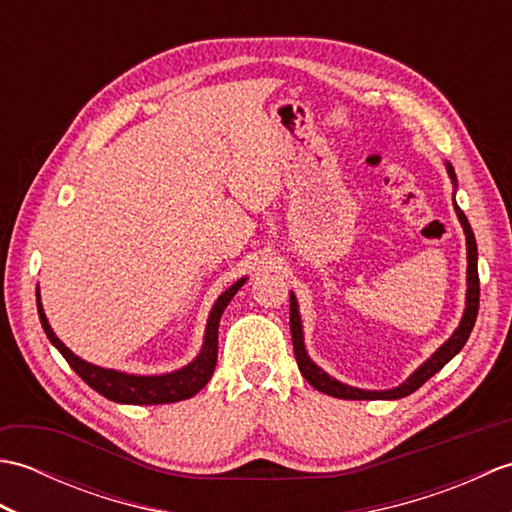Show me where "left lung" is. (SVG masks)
Returning a JSON list of instances; mask_svg holds the SVG:
<instances>
[{"label":"left lung","mask_w":512,"mask_h":512,"mask_svg":"<svg viewBox=\"0 0 512 512\" xmlns=\"http://www.w3.org/2000/svg\"><path fill=\"white\" fill-rule=\"evenodd\" d=\"M447 171H449L451 180L455 182V171H453L449 162H447ZM455 211H458V217H460L462 228L466 233V250H469V292H466L464 317H462L460 328L455 330L451 339L444 343L440 350L429 358L427 363H424L420 369H416V374H411L407 378V383H402L400 387L389 389V391H363V389H356V387H347V385L339 383V380L330 378L328 374L323 372V369L314 365L306 354V347H303V334H301V319H299V312H297V301H295V297L290 295L292 350H295L299 372L303 374V378H306L314 389H319L328 396L345 398V400H394V398H402V396L413 394V391H416L418 387H422L433 374L440 372V369L462 350L466 339L471 336V330H473L475 319H477V308H480V275H477V246H475V235L471 231V224H469V220H466V215L462 213L458 204H455Z\"/></svg>","instance_id":"1"}]
</instances>
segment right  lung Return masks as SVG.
I'll list each match as a JSON object with an SVG mask.
<instances>
[{
	"instance_id": "obj_1",
	"label": "right lung",
	"mask_w": 512,
	"mask_h": 512,
	"mask_svg": "<svg viewBox=\"0 0 512 512\" xmlns=\"http://www.w3.org/2000/svg\"><path fill=\"white\" fill-rule=\"evenodd\" d=\"M242 284L244 279H239L237 284H233L224 292V295H220V299L215 301L209 323H206V336H204V347L200 356L195 358L191 365L165 376H129L123 372H114V369H103V367L81 361L79 356H74L68 347L54 336L52 328L48 325L46 314H43V308H41L39 290H37V310H39L43 332L48 334L50 343L57 347L65 361H68V365L94 391H99V394L105 396L107 400L125 402V405H165V402L187 400L198 394V391L209 383L217 363V325H220V317L224 308L228 306V301L233 299V295Z\"/></svg>"
}]
</instances>
